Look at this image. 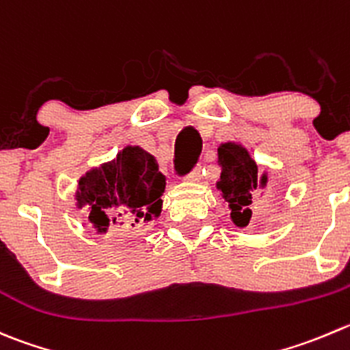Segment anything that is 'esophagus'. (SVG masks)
Listing matches in <instances>:
<instances>
[{"label":"esophagus","mask_w":350,"mask_h":350,"mask_svg":"<svg viewBox=\"0 0 350 350\" xmlns=\"http://www.w3.org/2000/svg\"><path fill=\"white\" fill-rule=\"evenodd\" d=\"M200 179H202V169H200V167L193 169V171L189 172V174H188V181H191V183H198Z\"/></svg>","instance_id":"34e87169"}]
</instances>
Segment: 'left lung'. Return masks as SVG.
Segmentation results:
<instances>
[{
	"mask_svg": "<svg viewBox=\"0 0 350 350\" xmlns=\"http://www.w3.org/2000/svg\"><path fill=\"white\" fill-rule=\"evenodd\" d=\"M220 165V178L217 189L229 203L230 220L236 227H246L251 219L250 205L253 203L254 191L265 188L269 183L267 172L258 174V165L246 147L236 142H226L217 148Z\"/></svg>",
	"mask_w": 350,
	"mask_h": 350,
	"instance_id": "left-lung-1",
	"label": "left lung"
}]
</instances>
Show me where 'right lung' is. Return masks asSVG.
<instances>
[{
    "instance_id": "obj_1",
    "label": "right lung",
    "mask_w": 350,
    "mask_h": 350,
    "mask_svg": "<svg viewBox=\"0 0 350 350\" xmlns=\"http://www.w3.org/2000/svg\"><path fill=\"white\" fill-rule=\"evenodd\" d=\"M165 176L152 154L140 145H126L116 159L92 167L78 179L75 205L85 208L97 234L111 227L140 229L157 219L162 210Z\"/></svg>"
}]
</instances>
